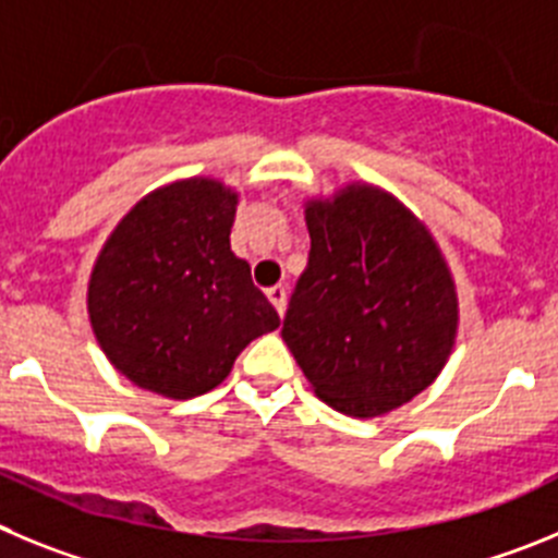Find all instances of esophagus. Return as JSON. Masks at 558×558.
Instances as JSON below:
<instances>
[{
  "label": "esophagus",
  "mask_w": 558,
  "mask_h": 558,
  "mask_svg": "<svg viewBox=\"0 0 558 558\" xmlns=\"http://www.w3.org/2000/svg\"><path fill=\"white\" fill-rule=\"evenodd\" d=\"M267 298H269V303L275 305V311L283 316L286 314V289L283 286H272V289H267Z\"/></svg>",
  "instance_id": "obj_1"
}]
</instances>
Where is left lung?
Returning a JSON list of instances; mask_svg holds the SVG:
<instances>
[{
  "label": "left lung",
  "instance_id": "8db88e82",
  "mask_svg": "<svg viewBox=\"0 0 558 558\" xmlns=\"http://www.w3.org/2000/svg\"><path fill=\"white\" fill-rule=\"evenodd\" d=\"M308 267L283 341L311 389L348 416H384L428 389L459 336V291L428 225L380 185L305 199Z\"/></svg>",
  "mask_w": 558,
  "mask_h": 558
}]
</instances>
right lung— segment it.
Returning a JSON list of instances; mask_svg holds the SVG:
<instances>
[{
  "instance_id": "1",
  "label": "right lung",
  "mask_w": 558,
  "mask_h": 558,
  "mask_svg": "<svg viewBox=\"0 0 558 558\" xmlns=\"http://www.w3.org/2000/svg\"><path fill=\"white\" fill-rule=\"evenodd\" d=\"M239 192L217 178L160 185L119 219L88 278V323L138 389L189 400L217 389L278 311L230 250Z\"/></svg>"
}]
</instances>
